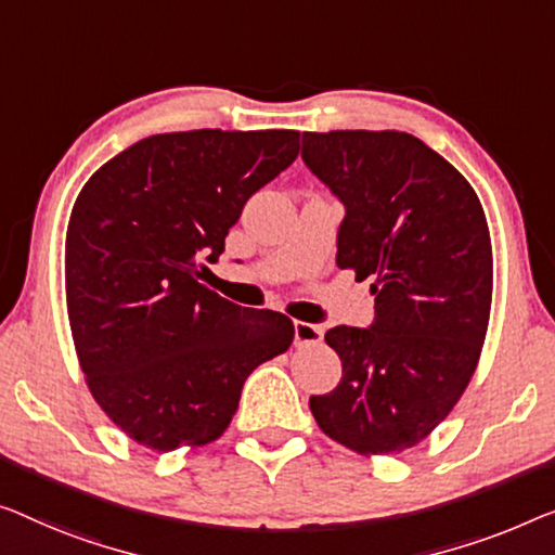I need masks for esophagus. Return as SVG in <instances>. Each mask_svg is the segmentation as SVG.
I'll list each match as a JSON object with an SVG mask.
<instances>
[{
	"label": "esophagus",
	"mask_w": 555,
	"mask_h": 555,
	"mask_svg": "<svg viewBox=\"0 0 555 555\" xmlns=\"http://www.w3.org/2000/svg\"><path fill=\"white\" fill-rule=\"evenodd\" d=\"M296 346H313L324 341V326L309 324V321H294Z\"/></svg>",
	"instance_id": "34e87169"
}]
</instances>
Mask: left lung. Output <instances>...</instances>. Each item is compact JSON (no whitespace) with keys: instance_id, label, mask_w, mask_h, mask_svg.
Instances as JSON below:
<instances>
[{"instance_id":"1","label":"left lung","mask_w":555,"mask_h":555,"mask_svg":"<svg viewBox=\"0 0 555 555\" xmlns=\"http://www.w3.org/2000/svg\"><path fill=\"white\" fill-rule=\"evenodd\" d=\"M301 159L346 206L338 269L376 296L371 328L326 331L344 376L311 396V413L361 456L401 453L449 416L481 359L493 294L483 206L406 131H304Z\"/></svg>"}]
</instances>
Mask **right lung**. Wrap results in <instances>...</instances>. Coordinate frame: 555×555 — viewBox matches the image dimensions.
<instances>
[{"label":"right lung","instance_id":"right-lung-1","mask_svg":"<svg viewBox=\"0 0 555 555\" xmlns=\"http://www.w3.org/2000/svg\"><path fill=\"white\" fill-rule=\"evenodd\" d=\"M299 154V131H171L124 149L74 202L66 313L102 411L152 451L211 443L244 382L294 341L292 319L202 284L254 192Z\"/></svg>","mask_w":555,"mask_h":555}]
</instances>
